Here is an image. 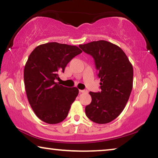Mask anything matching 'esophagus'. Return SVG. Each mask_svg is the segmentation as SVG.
Returning <instances> with one entry per match:
<instances>
[{
	"instance_id": "34e87169",
	"label": "esophagus",
	"mask_w": 158,
	"mask_h": 158,
	"mask_svg": "<svg viewBox=\"0 0 158 158\" xmlns=\"http://www.w3.org/2000/svg\"><path fill=\"white\" fill-rule=\"evenodd\" d=\"M79 91H80V93H85V92H86V90H80Z\"/></svg>"
}]
</instances>
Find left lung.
Wrapping results in <instances>:
<instances>
[{"mask_svg":"<svg viewBox=\"0 0 158 158\" xmlns=\"http://www.w3.org/2000/svg\"><path fill=\"white\" fill-rule=\"evenodd\" d=\"M79 47L94 58L101 92H89L92 101L85 114L92 122L107 124L118 117L126 106L133 87V67L124 52L105 40Z\"/></svg>","mask_w":158,"mask_h":158,"instance_id":"obj_1","label":"left lung"}]
</instances>
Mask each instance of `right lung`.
I'll return each mask as SVG.
<instances>
[{
  "mask_svg": "<svg viewBox=\"0 0 158 158\" xmlns=\"http://www.w3.org/2000/svg\"><path fill=\"white\" fill-rule=\"evenodd\" d=\"M81 52L77 46L49 42L30 54L23 71L25 89L31 109L42 122L57 124L68 116L79 90L55 81L58 73L64 72L68 62Z\"/></svg>",
  "mask_w": 158,
  "mask_h": 158,
  "instance_id": "obj_1",
  "label": "right lung"
}]
</instances>
